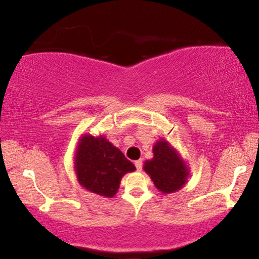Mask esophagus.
Instances as JSON below:
<instances>
[{
    "instance_id": "esophagus-1",
    "label": "esophagus",
    "mask_w": 259,
    "mask_h": 259,
    "mask_svg": "<svg viewBox=\"0 0 259 259\" xmlns=\"http://www.w3.org/2000/svg\"><path fill=\"white\" fill-rule=\"evenodd\" d=\"M134 165H136L138 171H141V168H143V161H141V160L134 161Z\"/></svg>"
}]
</instances>
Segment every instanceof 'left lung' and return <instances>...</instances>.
Returning <instances> with one entry per match:
<instances>
[{"label": "left lung", "mask_w": 259, "mask_h": 259, "mask_svg": "<svg viewBox=\"0 0 259 259\" xmlns=\"http://www.w3.org/2000/svg\"><path fill=\"white\" fill-rule=\"evenodd\" d=\"M144 171L151 177L154 186L162 193L179 191L187 183L190 169L179 152L164 139L153 146V158L146 160Z\"/></svg>", "instance_id": "1"}]
</instances>
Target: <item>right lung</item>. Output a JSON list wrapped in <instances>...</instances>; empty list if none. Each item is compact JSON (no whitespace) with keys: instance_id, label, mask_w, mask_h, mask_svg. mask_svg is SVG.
<instances>
[{"instance_id":"1","label":"right lung","mask_w":259,"mask_h":259,"mask_svg":"<svg viewBox=\"0 0 259 259\" xmlns=\"http://www.w3.org/2000/svg\"><path fill=\"white\" fill-rule=\"evenodd\" d=\"M74 169L83 189L98 196L114 197L122 177L136 167L118 147L100 136L82 134L74 155Z\"/></svg>"}]
</instances>
